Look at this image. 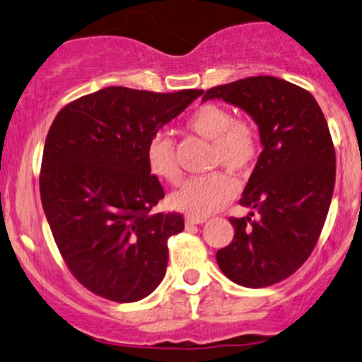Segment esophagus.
Masks as SVG:
<instances>
[{
    "instance_id": "1",
    "label": "esophagus",
    "mask_w": 362,
    "mask_h": 362,
    "mask_svg": "<svg viewBox=\"0 0 362 362\" xmlns=\"http://www.w3.org/2000/svg\"><path fill=\"white\" fill-rule=\"evenodd\" d=\"M206 221V216H187L185 218V225L190 226V225H202Z\"/></svg>"
}]
</instances>
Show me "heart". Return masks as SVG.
Masks as SVG:
<instances>
[{
  "label": "heart",
  "instance_id": "obj_1",
  "mask_svg": "<svg viewBox=\"0 0 362 362\" xmlns=\"http://www.w3.org/2000/svg\"><path fill=\"white\" fill-rule=\"evenodd\" d=\"M187 127L214 144L215 165H223L235 173H245L257 160L259 151L257 129L247 120L233 119L223 105H200L187 120ZM146 158L152 175L168 184H177L180 170L173 156L170 139L163 134H156L147 144ZM237 192V178L226 172H215L206 177L189 178L170 195V205L187 215L206 216L228 204Z\"/></svg>",
  "mask_w": 362,
  "mask_h": 362
}]
</instances>
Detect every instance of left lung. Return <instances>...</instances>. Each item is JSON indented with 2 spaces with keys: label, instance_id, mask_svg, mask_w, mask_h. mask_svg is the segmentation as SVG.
<instances>
[{
  "label": "left lung",
  "instance_id": "8db88e82",
  "mask_svg": "<svg viewBox=\"0 0 362 362\" xmlns=\"http://www.w3.org/2000/svg\"><path fill=\"white\" fill-rule=\"evenodd\" d=\"M209 99L245 110L263 147L240 199L255 211L230 218L233 240L216 252V263L237 285H274L306 262L325 225L336 178L329 127L316 99L279 77L216 86L202 98Z\"/></svg>",
  "mask_w": 362,
  "mask_h": 362
}]
</instances>
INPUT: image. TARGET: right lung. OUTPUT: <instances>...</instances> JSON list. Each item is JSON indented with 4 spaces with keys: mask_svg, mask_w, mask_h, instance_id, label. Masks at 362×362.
<instances>
[{
    "mask_svg": "<svg viewBox=\"0 0 362 362\" xmlns=\"http://www.w3.org/2000/svg\"><path fill=\"white\" fill-rule=\"evenodd\" d=\"M202 94L110 86L56 115L42 152L41 204L71 273L95 295L134 303L165 276L167 240L185 223L178 214H151L163 189L146 151Z\"/></svg>",
    "mask_w": 362,
    "mask_h": 362,
    "instance_id": "right-lung-1",
    "label": "right lung"
}]
</instances>
